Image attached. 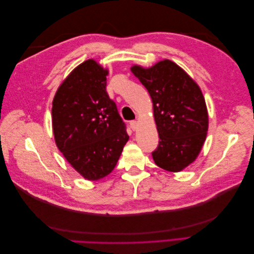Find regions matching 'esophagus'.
Returning <instances> with one entry per match:
<instances>
[{
    "label": "esophagus",
    "mask_w": 254,
    "mask_h": 254,
    "mask_svg": "<svg viewBox=\"0 0 254 254\" xmlns=\"http://www.w3.org/2000/svg\"><path fill=\"white\" fill-rule=\"evenodd\" d=\"M130 124V128H131L132 130H136V128H137V122L136 121H131L129 123Z\"/></svg>",
    "instance_id": "esophagus-1"
}]
</instances>
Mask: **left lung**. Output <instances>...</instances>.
Returning <instances> with one entry per match:
<instances>
[{"label":"left lung","mask_w":254,"mask_h":254,"mask_svg":"<svg viewBox=\"0 0 254 254\" xmlns=\"http://www.w3.org/2000/svg\"><path fill=\"white\" fill-rule=\"evenodd\" d=\"M132 73L152 99L159 145L151 152L155 163L168 172H180L194 162L204 143L209 117L198 84L171 60Z\"/></svg>","instance_id":"obj_1"}]
</instances>
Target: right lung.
<instances>
[{
    "label": "right lung",
    "mask_w": 254,
    "mask_h": 254,
    "mask_svg": "<svg viewBox=\"0 0 254 254\" xmlns=\"http://www.w3.org/2000/svg\"><path fill=\"white\" fill-rule=\"evenodd\" d=\"M108 71L89 59L67 76L53 101L58 149L88 180H99L117 165L129 135L106 91Z\"/></svg>",
    "instance_id": "1"
}]
</instances>
